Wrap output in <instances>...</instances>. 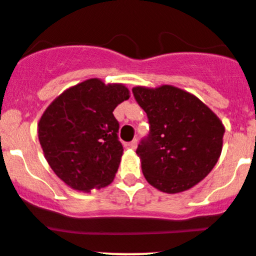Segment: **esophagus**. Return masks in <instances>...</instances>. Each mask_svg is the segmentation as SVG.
<instances>
[{
    "label": "esophagus",
    "instance_id": "esophagus-1",
    "mask_svg": "<svg viewBox=\"0 0 256 256\" xmlns=\"http://www.w3.org/2000/svg\"><path fill=\"white\" fill-rule=\"evenodd\" d=\"M128 146L130 148H136V146H138V140H136V138H134V140L131 141V142L128 144Z\"/></svg>",
    "mask_w": 256,
    "mask_h": 256
}]
</instances>
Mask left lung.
<instances>
[{"mask_svg":"<svg viewBox=\"0 0 256 256\" xmlns=\"http://www.w3.org/2000/svg\"><path fill=\"white\" fill-rule=\"evenodd\" d=\"M132 94L150 124L136 150L148 182L176 194L206 178L222 154L220 118L196 96L174 86H136Z\"/></svg>","mask_w":256,"mask_h":256,"instance_id":"obj_1","label":"left lung"}]
</instances>
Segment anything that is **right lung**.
<instances>
[{
	"label": "right lung",
	"instance_id": "right-lung-1",
	"mask_svg": "<svg viewBox=\"0 0 256 256\" xmlns=\"http://www.w3.org/2000/svg\"><path fill=\"white\" fill-rule=\"evenodd\" d=\"M130 98L122 84L90 78L68 88L44 110L38 140L54 172L75 190L110 185L122 156L114 110Z\"/></svg>",
	"mask_w": 256,
	"mask_h": 256
}]
</instances>
